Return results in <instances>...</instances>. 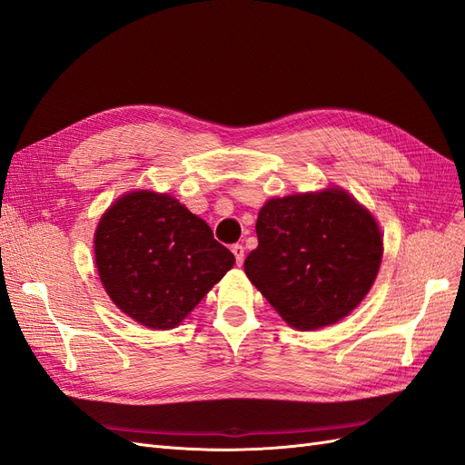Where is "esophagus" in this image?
<instances>
[{"instance_id":"esophagus-1","label":"esophagus","mask_w":465,"mask_h":465,"mask_svg":"<svg viewBox=\"0 0 465 465\" xmlns=\"http://www.w3.org/2000/svg\"><path fill=\"white\" fill-rule=\"evenodd\" d=\"M231 250H232V254L236 258V263L242 265V262H244V246L242 244H232Z\"/></svg>"}]
</instances>
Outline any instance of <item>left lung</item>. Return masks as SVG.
Returning <instances> with one entry per match:
<instances>
[{"mask_svg": "<svg viewBox=\"0 0 465 465\" xmlns=\"http://www.w3.org/2000/svg\"><path fill=\"white\" fill-rule=\"evenodd\" d=\"M248 279L287 323L316 330L345 318L371 291L382 234L343 190L270 200L256 223Z\"/></svg>", "mask_w": 465, "mask_h": 465, "instance_id": "left-lung-1", "label": "left lung"}]
</instances>
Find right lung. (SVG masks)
Listing matches in <instances>:
<instances>
[{"label":"right lung","mask_w":465,"mask_h":465,"mask_svg":"<svg viewBox=\"0 0 465 465\" xmlns=\"http://www.w3.org/2000/svg\"><path fill=\"white\" fill-rule=\"evenodd\" d=\"M94 258L112 302L153 330L178 326L234 263L203 219L171 195L145 190L106 211Z\"/></svg>","instance_id":"add662e5"}]
</instances>
